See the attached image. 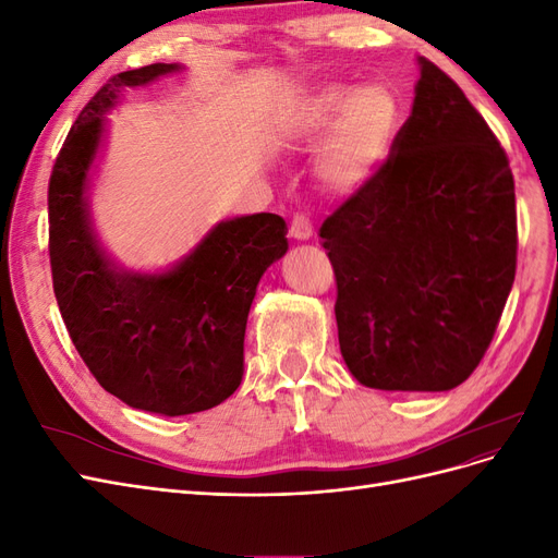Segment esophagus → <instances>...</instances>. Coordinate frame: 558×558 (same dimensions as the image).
Listing matches in <instances>:
<instances>
[{
	"label": "esophagus",
	"mask_w": 558,
	"mask_h": 558,
	"mask_svg": "<svg viewBox=\"0 0 558 558\" xmlns=\"http://www.w3.org/2000/svg\"><path fill=\"white\" fill-rule=\"evenodd\" d=\"M291 238L293 240H300V242H305V240H310L312 234H314V226H312V221H310V216L307 214H295L293 216V221H291Z\"/></svg>",
	"instance_id": "esophagus-1"
}]
</instances>
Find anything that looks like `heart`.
Returning a JSON list of instances; mask_svg holds the SVG:
<instances>
[{
    "instance_id": "1",
    "label": "heart",
    "mask_w": 558,
    "mask_h": 558,
    "mask_svg": "<svg viewBox=\"0 0 558 558\" xmlns=\"http://www.w3.org/2000/svg\"><path fill=\"white\" fill-rule=\"evenodd\" d=\"M398 128V102L384 86L353 93L335 83L320 88L300 107L293 134L316 142L328 133L316 156V174L332 191H356L377 172Z\"/></svg>"
}]
</instances>
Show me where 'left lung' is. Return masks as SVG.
Wrapping results in <instances>:
<instances>
[{
    "mask_svg": "<svg viewBox=\"0 0 558 558\" xmlns=\"http://www.w3.org/2000/svg\"><path fill=\"white\" fill-rule=\"evenodd\" d=\"M391 154L320 226L351 375L381 391H449L492 344L517 272L510 160L426 58Z\"/></svg>",
    "mask_w": 558,
    "mask_h": 558,
    "instance_id": "1",
    "label": "left lung"
}]
</instances>
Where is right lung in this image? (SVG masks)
Segmentation results:
<instances>
[{"instance_id":"right-lung-1","label":"right lung","mask_w":558,"mask_h":558,"mask_svg":"<svg viewBox=\"0 0 558 558\" xmlns=\"http://www.w3.org/2000/svg\"><path fill=\"white\" fill-rule=\"evenodd\" d=\"M179 64L109 78L83 107L48 181V256L62 320L99 386L134 410L181 416L230 398L244 373V330L256 286L279 260L286 221L253 214L218 223L165 275H125L99 248L86 179L118 93Z\"/></svg>"}]
</instances>
